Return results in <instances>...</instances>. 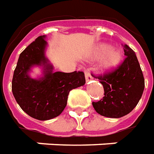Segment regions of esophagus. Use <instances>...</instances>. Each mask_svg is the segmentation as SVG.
Instances as JSON below:
<instances>
[{"label":"esophagus","mask_w":154,"mask_h":154,"mask_svg":"<svg viewBox=\"0 0 154 154\" xmlns=\"http://www.w3.org/2000/svg\"><path fill=\"white\" fill-rule=\"evenodd\" d=\"M85 79H86V82L90 81L93 79V77L90 75V73L88 72V71H85Z\"/></svg>","instance_id":"1"}]
</instances>
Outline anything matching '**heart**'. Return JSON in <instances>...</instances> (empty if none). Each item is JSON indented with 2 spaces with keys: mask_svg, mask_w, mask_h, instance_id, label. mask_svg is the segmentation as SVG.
Instances as JSON below:
<instances>
[{
  "mask_svg": "<svg viewBox=\"0 0 154 154\" xmlns=\"http://www.w3.org/2000/svg\"><path fill=\"white\" fill-rule=\"evenodd\" d=\"M95 58H102L99 70L102 73L112 71L121 63L122 54L117 49H112L108 44H101L97 47L94 52Z\"/></svg>",
  "mask_w": 154,
  "mask_h": 154,
  "instance_id": "obj_1",
  "label": "heart"
}]
</instances>
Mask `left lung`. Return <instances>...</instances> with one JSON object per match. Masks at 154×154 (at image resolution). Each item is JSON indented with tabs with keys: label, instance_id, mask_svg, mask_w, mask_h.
Returning a JSON list of instances; mask_svg holds the SVG:
<instances>
[{
	"label": "left lung",
	"instance_id": "1",
	"mask_svg": "<svg viewBox=\"0 0 154 154\" xmlns=\"http://www.w3.org/2000/svg\"><path fill=\"white\" fill-rule=\"evenodd\" d=\"M124 61L110 72L95 76L104 88V97L93 102L94 109L101 116L120 118L136 106L144 89V78L134 51L123 46Z\"/></svg>",
	"mask_w": 154,
	"mask_h": 154
}]
</instances>
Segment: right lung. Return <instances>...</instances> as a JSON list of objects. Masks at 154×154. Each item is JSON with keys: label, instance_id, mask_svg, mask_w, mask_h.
I'll return each mask as SVG.
<instances>
[{"label": "right lung", "instance_id": "obj_1", "mask_svg": "<svg viewBox=\"0 0 154 154\" xmlns=\"http://www.w3.org/2000/svg\"><path fill=\"white\" fill-rule=\"evenodd\" d=\"M46 36H40L20 55L12 79V93L21 109L32 118L47 121L63 112L69 91L85 84L82 71L53 72V66L45 56ZM34 65H41L44 76L31 78L28 73Z\"/></svg>", "mask_w": 154, "mask_h": 154}]
</instances>
